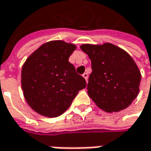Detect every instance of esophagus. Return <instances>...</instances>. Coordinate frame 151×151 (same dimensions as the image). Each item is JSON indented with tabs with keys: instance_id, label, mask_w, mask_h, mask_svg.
I'll list each match as a JSON object with an SVG mask.
<instances>
[{
	"instance_id": "34e87169",
	"label": "esophagus",
	"mask_w": 151,
	"mask_h": 151,
	"mask_svg": "<svg viewBox=\"0 0 151 151\" xmlns=\"http://www.w3.org/2000/svg\"><path fill=\"white\" fill-rule=\"evenodd\" d=\"M83 77L85 78V79H86V81L88 80V73H85L83 74Z\"/></svg>"
}]
</instances>
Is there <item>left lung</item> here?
Returning <instances> with one entry per match:
<instances>
[{
    "mask_svg": "<svg viewBox=\"0 0 151 151\" xmlns=\"http://www.w3.org/2000/svg\"><path fill=\"white\" fill-rule=\"evenodd\" d=\"M80 48L91 61L90 98L107 112L127 108L137 97L141 81L140 71L130 54L111 43L84 44Z\"/></svg>",
    "mask_w": 151,
    "mask_h": 151,
    "instance_id": "obj_1",
    "label": "left lung"
}]
</instances>
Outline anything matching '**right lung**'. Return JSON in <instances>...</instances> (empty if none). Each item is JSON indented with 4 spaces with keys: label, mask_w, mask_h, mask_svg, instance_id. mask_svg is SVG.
<instances>
[{
    "label": "right lung",
    "mask_w": 151,
    "mask_h": 151,
    "mask_svg": "<svg viewBox=\"0 0 151 151\" xmlns=\"http://www.w3.org/2000/svg\"><path fill=\"white\" fill-rule=\"evenodd\" d=\"M76 46L52 40L40 46L24 63L21 87L29 106L42 116L55 117L71 105L86 82L68 61Z\"/></svg>",
    "instance_id": "right-lung-1"
}]
</instances>
